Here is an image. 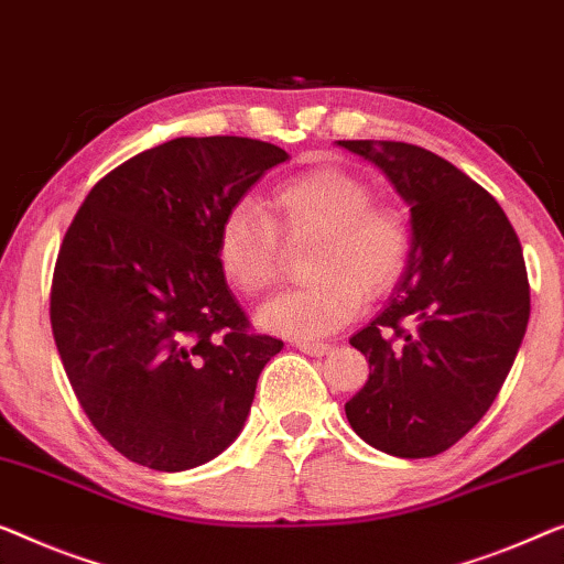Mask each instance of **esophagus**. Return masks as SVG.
<instances>
[{
    "label": "esophagus",
    "mask_w": 564,
    "mask_h": 564,
    "mask_svg": "<svg viewBox=\"0 0 564 564\" xmlns=\"http://www.w3.org/2000/svg\"><path fill=\"white\" fill-rule=\"evenodd\" d=\"M295 346L302 350V354H310V356H325L330 350V343H323V340H295Z\"/></svg>",
    "instance_id": "1"
}]
</instances>
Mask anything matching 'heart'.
Returning <instances> with one entry per match:
<instances>
[{
	"mask_svg": "<svg viewBox=\"0 0 564 564\" xmlns=\"http://www.w3.org/2000/svg\"><path fill=\"white\" fill-rule=\"evenodd\" d=\"M313 241L305 288L274 297L259 313L267 330L317 338L361 313L366 295L394 288L412 257V228L397 206L371 200L361 177L317 167L269 193L264 214L249 203L228 208L216 231V264L247 297L264 295L282 272V243Z\"/></svg>",
	"mask_w": 564,
	"mask_h": 564,
	"instance_id": "b5f03b06",
	"label": "heart"
}]
</instances>
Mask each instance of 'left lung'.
Instances as JSON below:
<instances>
[{
    "label": "left lung",
    "mask_w": 564,
    "mask_h": 564,
    "mask_svg": "<svg viewBox=\"0 0 564 564\" xmlns=\"http://www.w3.org/2000/svg\"><path fill=\"white\" fill-rule=\"evenodd\" d=\"M338 144L373 162L412 210L404 280L350 338L371 373L346 417L381 453L432 458L476 427L511 371L529 323L524 254L494 195L435 152Z\"/></svg>",
    "instance_id": "1"
}]
</instances>
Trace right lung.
I'll return each instance as SVG.
<instances>
[{
	"label": "right lung",
	"instance_id": "1",
	"mask_svg": "<svg viewBox=\"0 0 564 564\" xmlns=\"http://www.w3.org/2000/svg\"><path fill=\"white\" fill-rule=\"evenodd\" d=\"M288 160L249 137H177L104 175L55 259L51 325L86 417L124 458L187 470L239 435L280 338L216 264L228 208Z\"/></svg>",
	"mask_w": 564,
	"mask_h": 564
}]
</instances>
